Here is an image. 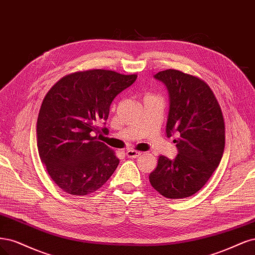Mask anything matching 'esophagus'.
<instances>
[{
	"label": "esophagus",
	"mask_w": 255,
	"mask_h": 255,
	"mask_svg": "<svg viewBox=\"0 0 255 255\" xmlns=\"http://www.w3.org/2000/svg\"><path fill=\"white\" fill-rule=\"evenodd\" d=\"M126 155L128 158H137V157H139V155H141V152L136 151V150H127Z\"/></svg>",
	"instance_id": "esophagus-1"
}]
</instances>
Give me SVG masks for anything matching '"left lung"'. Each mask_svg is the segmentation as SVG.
Returning <instances> with one entry per match:
<instances>
[{"label": "left lung", "mask_w": 255, "mask_h": 255, "mask_svg": "<svg viewBox=\"0 0 255 255\" xmlns=\"http://www.w3.org/2000/svg\"><path fill=\"white\" fill-rule=\"evenodd\" d=\"M167 89L166 135L174 139V160L160 155L149 175L155 191L166 198H186L208 182L225 149V123L214 93L203 80L177 70L153 75Z\"/></svg>", "instance_id": "left-lung-1"}]
</instances>
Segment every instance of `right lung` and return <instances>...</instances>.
Masks as SVG:
<instances>
[{
	"label": "right lung",
	"instance_id": "obj_1",
	"mask_svg": "<svg viewBox=\"0 0 255 255\" xmlns=\"http://www.w3.org/2000/svg\"><path fill=\"white\" fill-rule=\"evenodd\" d=\"M136 75L108 70L73 73L48 91L37 121V146L48 175L62 191L85 196L102 187L120 160L93 136L105 127L110 106Z\"/></svg>",
	"mask_w": 255,
	"mask_h": 255
}]
</instances>
